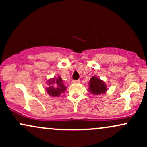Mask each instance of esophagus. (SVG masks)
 Wrapping results in <instances>:
<instances>
[{"label":"esophagus","mask_w":147,"mask_h":147,"mask_svg":"<svg viewBox=\"0 0 147 147\" xmlns=\"http://www.w3.org/2000/svg\"><path fill=\"white\" fill-rule=\"evenodd\" d=\"M72 82L73 84H78V83H79V82H80V80H72Z\"/></svg>","instance_id":"obj_1"}]
</instances>
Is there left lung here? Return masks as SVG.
I'll return each instance as SVG.
<instances>
[{
    "mask_svg": "<svg viewBox=\"0 0 147 147\" xmlns=\"http://www.w3.org/2000/svg\"><path fill=\"white\" fill-rule=\"evenodd\" d=\"M89 83V91L95 95L105 93L106 91L108 90L105 83L95 76L90 79Z\"/></svg>",
    "mask_w": 147,
    "mask_h": 147,
    "instance_id": "8db88e82",
    "label": "left lung"
}]
</instances>
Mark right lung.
<instances>
[{
  "instance_id": "right-lung-1",
  "label": "right lung",
  "mask_w": 147,
  "mask_h": 147,
  "mask_svg": "<svg viewBox=\"0 0 147 147\" xmlns=\"http://www.w3.org/2000/svg\"><path fill=\"white\" fill-rule=\"evenodd\" d=\"M47 82H48L49 87L46 88V91L49 95L52 97H59L66 90V87L64 86L61 77L50 79Z\"/></svg>"
}]
</instances>
